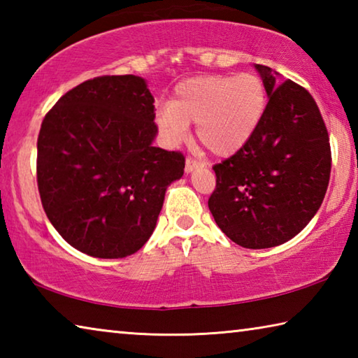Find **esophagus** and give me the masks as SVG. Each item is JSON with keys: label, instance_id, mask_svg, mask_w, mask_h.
I'll return each instance as SVG.
<instances>
[{"label": "esophagus", "instance_id": "34e87169", "mask_svg": "<svg viewBox=\"0 0 358 358\" xmlns=\"http://www.w3.org/2000/svg\"><path fill=\"white\" fill-rule=\"evenodd\" d=\"M199 167H203V164H201V162L191 159V157H187L186 164H185L186 173H191V172H194V171H196V169H199Z\"/></svg>", "mask_w": 358, "mask_h": 358}]
</instances>
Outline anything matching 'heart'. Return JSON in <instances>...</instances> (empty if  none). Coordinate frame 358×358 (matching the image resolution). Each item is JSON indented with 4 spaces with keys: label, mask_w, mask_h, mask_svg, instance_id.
Masks as SVG:
<instances>
[{
    "label": "heart",
    "mask_w": 358,
    "mask_h": 358,
    "mask_svg": "<svg viewBox=\"0 0 358 358\" xmlns=\"http://www.w3.org/2000/svg\"><path fill=\"white\" fill-rule=\"evenodd\" d=\"M268 96L264 80L251 72L187 78L175 87L171 102L156 107V124L175 147L197 123V137L211 153L229 156L243 148L262 121Z\"/></svg>",
    "instance_id": "obj_1"
}]
</instances>
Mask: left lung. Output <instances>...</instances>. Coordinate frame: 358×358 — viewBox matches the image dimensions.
Returning <instances> with one entry per match:
<instances>
[{"label":"left lung","mask_w":358,"mask_h":358,"mask_svg":"<svg viewBox=\"0 0 358 358\" xmlns=\"http://www.w3.org/2000/svg\"><path fill=\"white\" fill-rule=\"evenodd\" d=\"M266 88V110L243 148L216 164L208 208L224 234L243 248L265 250L300 234L325 197L329 132L313 96L276 71L254 64Z\"/></svg>","instance_id":"left-lung-1"}]
</instances>
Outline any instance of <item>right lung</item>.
Returning a JSON list of instances; mask_svg holds the SVG:
<instances>
[{
  "label": "right lung",
  "mask_w": 358,
  "mask_h": 358,
  "mask_svg": "<svg viewBox=\"0 0 358 358\" xmlns=\"http://www.w3.org/2000/svg\"><path fill=\"white\" fill-rule=\"evenodd\" d=\"M153 102L142 77H96L62 96L42 121V207L57 232L88 256L141 250L169 185L183 177V155L153 147Z\"/></svg>",
  "instance_id": "right-lung-1"
}]
</instances>
